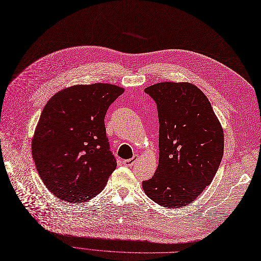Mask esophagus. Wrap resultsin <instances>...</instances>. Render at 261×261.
<instances>
[{
  "label": "esophagus",
  "instance_id": "obj_1",
  "mask_svg": "<svg viewBox=\"0 0 261 261\" xmlns=\"http://www.w3.org/2000/svg\"><path fill=\"white\" fill-rule=\"evenodd\" d=\"M137 160H138V156H134L133 158H130V159H125V160H123L122 161V163L124 166H127V167H132L134 163L137 162Z\"/></svg>",
  "mask_w": 261,
  "mask_h": 261
}]
</instances>
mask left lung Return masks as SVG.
Here are the masks:
<instances>
[{
  "label": "left lung",
  "mask_w": 261,
  "mask_h": 261,
  "mask_svg": "<svg viewBox=\"0 0 261 261\" xmlns=\"http://www.w3.org/2000/svg\"><path fill=\"white\" fill-rule=\"evenodd\" d=\"M145 92L157 104L159 165L142 182L161 206L196 200L213 180L224 155V130L205 94L190 83H158Z\"/></svg>",
  "instance_id": "8db88e82"
}]
</instances>
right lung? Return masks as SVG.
Listing matches in <instances>:
<instances>
[{"instance_id":"1","label":"right lung","mask_w":261,"mask_h":261,"mask_svg":"<svg viewBox=\"0 0 261 261\" xmlns=\"http://www.w3.org/2000/svg\"><path fill=\"white\" fill-rule=\"evenodd\" d=\"M112 84L76 85L47 102L32 139L41 179L62 201L99 195L117 167L104 125L110 105L123 92Z\"/></svg>"}]
</instances>
